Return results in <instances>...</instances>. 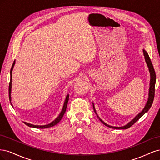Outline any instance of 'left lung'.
Wrapping results in <instances>:
<instances>
[{"label": "left lung", "instance_id": "1", "mask_svg": "<svg viewBox=\"0 0 160 160\" xmlns=\"http://www.w3.org/2000/svg\"><path fill=\"white\" fill-rule=\"evenodd\" d=\"M143 55H144V57H145V60H146V62L147 65H148V69H149V71L150 72V77H151V79H150V83H149L150 87H149V89L148 99V101H147V103L146 104V106H145V108L142 111V112H140L138 115H136V117H135L131 121V122H129L127 125H124V126H122V127H114V126H111V125H108L107 123H105L103 120H101L100 119V118L98 116V113H97V112H96L95 107H94V105L93 103V109H94L95 114L97 115V116H98V118H99V119L101 121V122H102L105 125H106V126H108V127L111 128H113V129H126L130 128L131 126H132V125H133L139 118H141L145 113L148 112V110L150 109V108L152 107V105L153 103V99H154V96H155V85H156V72H155L152 63V61H151V59H150L148 53L145 49H143Z\"/></svg>", "mask_w": 160, "mask_h": 160}]
</instances>
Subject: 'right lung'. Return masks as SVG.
Listing matches in <instances>:
<instances>
[{
	"label": "right lung",
	"mask_w": 160,
	"mask_h": 160,
	"mask_svg": "<svg viewBox=\"0 0 160 160\" xmlns=\"http://www.w3.org/2000/svg\"><path fill=\"white\" fill-rule=\"evenodd\" d=\"M14 64H15V61H14L13 62V64H12V66L11 67V81H10V83H9V86H8V96H9V100H10V102H11V105L12 106V103H11V88H12V69H13V67H14ZM69 95H67V97H66V99L65 100V103H64V105H63V107H62V111L61 113L59 114V115L58 116V117L53 121V122H52L51 123H50L49 124H47V125H32V124H31V123H27V122H24L25 123V125H28V127H31V128H39V129H45V128H50V127H52L54 126V125H55L56 124H57L58 123H59L61 119L62 118V117H63V115L65 113L66 111V109H67V103H68V101H69Z\"/></svg>",
	"instance_id": "right-lung-1"
}]
</instances>
